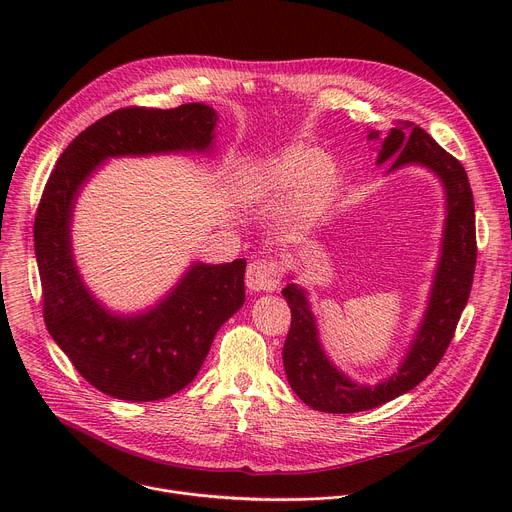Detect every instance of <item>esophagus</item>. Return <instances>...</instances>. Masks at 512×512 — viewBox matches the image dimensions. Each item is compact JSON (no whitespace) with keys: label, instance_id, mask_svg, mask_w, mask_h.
<instances>
[{"label":"esophagus","instance_id":"obj_1","mask_svg":"<svg viewBox=\"0 0 512 512\" xmlns=\"http://www.w3.org/2000/svg\"><path fill=\"white\" fill-rule=\"evenodd\" d=\"M249 291H271L279 285V269L275 259H255L249 263L245 273Z\"/></svg>","mask_w":512,"mask_h":512}]
</instances>
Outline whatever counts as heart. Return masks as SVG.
Returning a JSON list of instances; mask_svg holds the SVG:
<instances>
[{
    "instance_id": "heart-1",
    "label": "heart",
    "mask_w": 512,
    "mask_h": 512,
    "mask_svg": "<svg viewBox=\"0 0 512 512\" xmlns=\"http://www.w3.org/2000/svg\"><path fill=\"white\" fill-rule=\"evenodd\" d=\"M336 174L332 158L308 148H289L277 158L251 168L245 186L255 194L300 190L306 200H322L334 190Z\"/></svg>"
}]
</instances>
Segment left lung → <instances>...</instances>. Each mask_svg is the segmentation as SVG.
<instances>
[{"mask_svg":"<svg viewBox=\"0 0 512 512\" xmlns=\"http://www.w3.org/2000/svg\"><path fill=\"white\" fill-rule=\"evenodd\" d=\"M369 139H379L371 131ZM391 160L389 172L419 164L435 172L446 188V231L429 304L411 348L397 373L375 387H362L342 375L318 340V328L306 291L296 283L283 287L291 310V326L283 344V367L296 395L324 413H356L375 409L417 387L446 354L462 310L470 298L476 267L474 196L464 166L448 154L425 129L397 121L381 141L377 164Z\"/></svg>","mask_w":512,"mask_h":512,"instance_id":"left-lung-1","label":"left lung"}]
</instances>
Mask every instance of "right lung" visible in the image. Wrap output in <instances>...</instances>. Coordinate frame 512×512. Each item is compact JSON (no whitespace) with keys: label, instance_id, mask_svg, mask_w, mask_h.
Wrapping results in <instances>:
<instances>
[{"label":"right lung","instance_id":"1","mask_svg":"<svg viewBox=\"0 0 512 512\" xmlns=\"http://www.w3.org/2000/svg\"><path fill=\"white\" fill-rule=\"evenodd\" d=\"M216 119L204 103L117 109L68 143L44 186L34 221L44 322L81 377L115 399L158 401L192 383L216 330L245 302L247 261L194 263L154 310L115 316L93 298L72 259L77 194L107 158L206 152Z\"/></svg>","mask_w":512,"mask_h":512}]
</instances>
